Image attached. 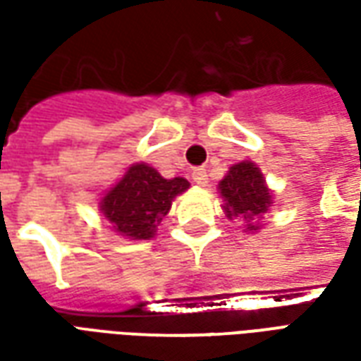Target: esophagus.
<instances>
[{"mask_svg":"<svg viewBox=\"0 0 361 361\" xmlns=\"http://www.w3.org/2000/svg\"><path fill=\"white\" fill-rule=\"evenodd\" d=\"M191 178H193V181H195L197 185H201V188H204V185L209 183V173H207L204 168H195V170L191 172Z\"/></svg>","mask_w":361,"mask_h":361,"instance_id":"obj_1","label":"esophagus"}]
</instances>
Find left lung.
I'll list each match as a JSON object with an SVG mask.
<instances>
[{"mask_svg": "<svg viewBox=\"0 0 361 361\" xmlns=\"http://www.w3.org/2000/svg\"><path fill=\"white\" fill-rule=\"evenodd\" d=\"M224 211L228 219L247 220V230H257L251 222L263 219V212L271 207V193L265 185L263 173L259 172L253 162H240L230 168L224 180L219 183Z\"/></svg>", "mask_w": 361, "mask_h": 361, "instance_id": "1", "label": "left lung"}]
</instances>
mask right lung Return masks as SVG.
Returning <instances> with one entry per match:
<instances>
[{"label": "right lung", "mask_w": 361, "mask_h": 361, "mask_svg": "<svg viewBox=\"0 0 361 361\" xmlns=\"http://www.w3.org/2000/svg\"><path fill=\"white\" fill-rule=\"evenodd\" d=\"M188 188L189 181L183 178L166 180L154 168L135 164L118 185L106 193L100 201V211L118 234L149 240L170 211L173 197Z\"/></svg>", "instance_id": "add662e5"}]
</instances>
